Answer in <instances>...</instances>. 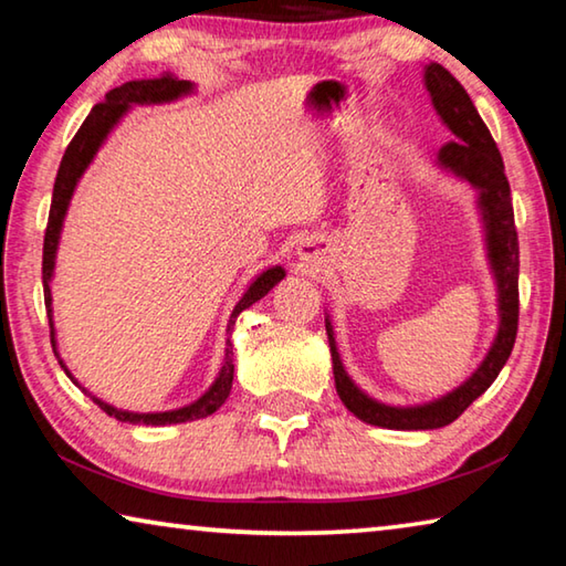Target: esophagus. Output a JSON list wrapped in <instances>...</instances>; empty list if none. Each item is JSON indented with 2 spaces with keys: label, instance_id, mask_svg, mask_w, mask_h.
<instances>
[{
  "label": "esophagus",
  "instance_id": "34e87169",
  "mask_svg": "<svg viewBox=\"0 0 566 566\" xmlns=\"http://www.w3.org/2000/svg\"><path fill=\"white\" fill-rule=\"evenodd\" d=\"M296 254H300L302 262L314 264V262L319 260V254H322V239H317V237L302 239L300 247H296Z\"/></svg>",
  "mask_w": 566,
  "mask_h": 566
}]
</instances>
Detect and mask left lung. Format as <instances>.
<instances>
[{
	"instance_id": "obj_1",
	"label": "left lung",
	"mask_w": 566,
	"mask_h": 566,
	"mask_svg": "<svg viewBox=\"0 0 566 566\" xmlns=\"http://www.w3.org/2000/svg\"><path fill=\"white\" fill-rule=\"evenodd\" d=\"M424 87L432 97L439 119L454 134V142L439 149L437 167L476 189V209L479 217H482L486 260H490L496 284L500 327H496V337L486 357L462 385L432 401H424V405L397 407L369 397L367 391L354 385V379L342 364L332 322L329 317L324 319L327 322L332 352L334 387H337L344 407L357 419L367 421V424L401 429V432L452 424L476 397H482L492 387V381L500 377L506 359H510L516 339V322H520V242H516L510 181L504 175L500 149H496L486 124L479 117L474 102L469 99L462 84L442 64H424Z\"/></svg>"
}]
</instances>
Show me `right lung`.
Returning <instances> with one entry per match:
<instances>
[{"instance_id":"right-lung-1","label":"right lung","mask_w":566,"mask_h":566,"mask_svg":"<svg viewBox=\"0 0 566 566\" xmlns=\"http://www.w3.org/2000/svg\"><path fill=\"white\" fill-rule=\"evenodd\" d=\"M195 92V84L187 80H175V76H159V80H134L122 84V87L112 90L107 97H104L102 104H94V109L90 112V117L84 119L80 132L74 134V139L66 147L60 171H56L54 179V191H52V207H50V222H46V234H44V254H42V284H44V304H46V317H50V329H52V349L60 359L62 369L66 371L76 387L80 381L72 377V371L66 369V364L62 361L60 352H56V337H54V319H52V276H54V262H56V249H60V237H62V227H64V217L66 209H70V202L74 197V189L80 185V179L87 167L97 157L99 147L107 142L112 129L124 119L134 104H167L187 97V94ZM284 266L274 264L266 266L262 274H256L252 284L247 286V292L242 294V300L237 302L232 310V317H229L227 324V349H224V361L222 369H219L217 379L212 381L202 397L191 401V405H185L179 409H169V411H127V409H117L102 401L99 397L90 395L87 389L80 387L84 395L92 397L94 405H97L102 411H107L109 417L119 419V421H129V424H151V427H161V424H181V421H195L214 415V411L224 405L229 391H232V379H234V349H232V332H234V322L239 314L249 310L254 302H260L262 296L272 290L274 284H280L284 280Z\"/></svg>"}]
</instances>
